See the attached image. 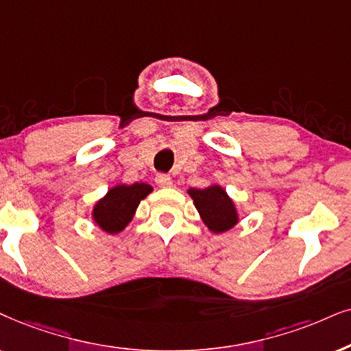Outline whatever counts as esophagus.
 Returning <instances> with one entry per match:
<instances>
[{
  "label": "esophagus",
  "mask_w": 351,
  "mask_h": 351,
  "mask_svg": "<svg viewBox=\"0 0 351 351\" xmlns=\"http://www.w3.org/2000/svg\"><path fill=\"white\" fill-rule=\"evenodd\" d=\"M155 183L160 186V188H171L173 180L168 175H157L155 176Z\"/></svg>",
  "instance_id": "obj_1"
}]
</instances>
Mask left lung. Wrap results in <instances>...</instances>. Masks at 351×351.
I'll return each instance as SVG.
<instances>
[{
  "label": "left lung",
  "mask_w": 351,
  "mask_h": 351,
  "mask_svg": "<svg viewBox=\"0 0 351 351\" xmlns=\"http://www.w3.org/2000/svg\"><path fill=\"white\" fill-rule=\"evenodd\" d=\"M188 194L193 197L199 215L210 232H228L238 223L239 219L234 202L221 186L214 184L204 189L191 188Z\"/></svg>",
  "instance_id": "8db88e82"
}]
</instances>
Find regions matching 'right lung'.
<instances>
[{"instance_id": "right-lung-1", "label": "right lung", "mask_w": 351, "mask_h": 351, "mask_svg": "<svg viewBox=\"0 0 351 351\" xmlns=\"http://www.w3.org/2000/svg\"><path fill=\"white\" fill-rule=\"evenodd\" d=\"M152 193L147 183L118 184L100 199L92 210V219L104 232L117 234L128 227L139 202Z\"/></svg>"}]
</instances>
